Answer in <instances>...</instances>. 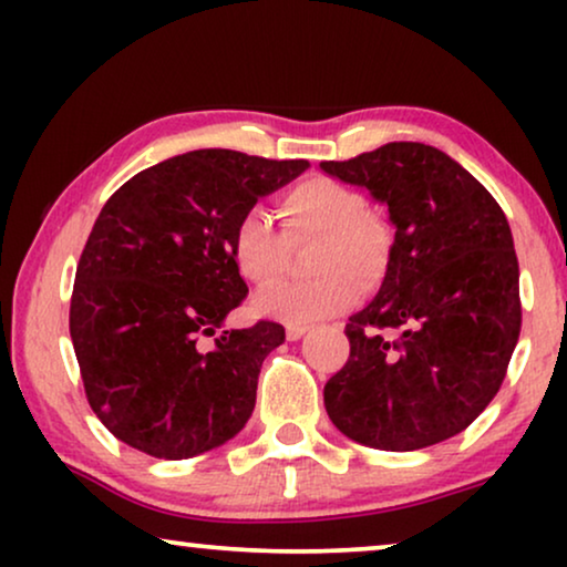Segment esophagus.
Returning a JSON list of instances; mask_svg holds the SVG:
<instances>
[{
  "label": "esophagus",
  "mask_w": 567,
  "mask_h": 567,
  "mask_svg": "<svg viewBox=\"0 0 567 567\" xmlns=\"http://www.w3.org/2000/svg\"><path fill=\"white\" fill-rule=\"evenodd\" d=\"M307 324H286V338L299 340L301 336H307Z\"/></svg>",
  "instance_id": "esophagus-1"
}]
</instances>
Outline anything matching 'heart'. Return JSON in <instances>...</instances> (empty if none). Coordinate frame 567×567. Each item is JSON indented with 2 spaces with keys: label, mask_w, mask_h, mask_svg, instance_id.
Segmentation results:
<instances>
[{
  "label": "heart",
  "mask_w": 567,
  "mask_h": 567,
  "mask_svg": "<svg viewBox=\"0 0 567 567\" xmlns=\"http://www.w3.org/2000/svg\"><path fill=\"white\" fill-rule=\"evenodd\" d=\"M286 239L317 237L312 281L270 284L252 297V312L268 320L309 324L328 320L359 301V282L374 284L390 258V235L382 219L361 212L359 193L330 177H307L284 193ZM286 239L260 208L239 216L231 231V258L252 284H268L281 274Z\"/></svg>",
  "instance_id": "b5f03b06"
}]
</instances>
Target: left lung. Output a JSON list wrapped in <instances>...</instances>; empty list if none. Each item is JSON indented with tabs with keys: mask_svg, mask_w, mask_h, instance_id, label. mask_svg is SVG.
<instances>
[{
	"mask_svg": "<svg viewBox=\"0 0 567 567\" xmlns=\"http://www.w3.org/2000/svg\"><path fill=\"white\" fill-rule=\"evenodd\" d=\"M320 169L367 190L394 227L382 289L348 317L351 355L324 384V410L382 452L452 439L491 405L522 330L506 214L429 144L390 142Z\"/></svg>",
	"mask_w": 567,
	"mask_h": 567,
	"instance_id": "1",
	"label": "left lung"
}]
</instances>
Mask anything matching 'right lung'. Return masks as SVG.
<instances>
[{
	"label": "right lung",
	"instance_id": "1",
	"mask_svg": "<svg viewBox=\"0 0 567 567\" xmlns=\"http://www.w3.org/2000/svg\"><path fill=\"white\" fill-rule=\"evenodd\" d=\"M307 159L196 150L146 167L107 198L76 266L69 332L90 408L123 444L188 460L250 421L278 322L224 330L247 284L231 231ZM216 334L204 349L199 338Z\"/></svg>",
	"mask_w": 567,
	"mask_h": 567
}]
</instances>
